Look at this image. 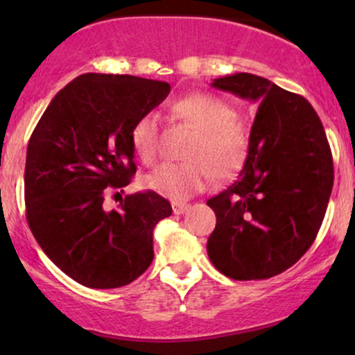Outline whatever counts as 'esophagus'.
Returning <instances> with one entry per match:
<instances>
[{"label":"esophagus","instance_id":"1","mask_svg":"<svg viewBox=\"0 0 355 355\" xmlns=\"http://www.w3.org/2000/svg\"><path fill=\"white\" fill-rule=\"evenodd\" d=\"M172 209H173V214L175 215H182V214H185V211L190 209V203H187V202H173L172 203Z\"/></svg>","mask_w":355,"mask_h":355}]
</instances>
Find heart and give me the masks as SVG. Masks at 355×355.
<instances>
[{"mask_svg":"<svg viewBox=\"0 0 355 355\" xmlns=\"http://www.w3.org/2000/svg\"><path fill=\"white\" fill-rule=\"evenodd\" d=\"M175 118L193 126L198 133L190 152L191 164H164L146 177V187L164 197L182 200L205 190L218 178H229L247 157V137L235 123L237 112L218 96L191 93L172 105ZM133 152L146 165L153 164L160 148L158 118L146 113L130 132Z\"/></svg>","mask_w":355,"mask_h":355,"instance_id":"heart-1","label":"heart"}]
</instances>
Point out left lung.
<instances>
[{
  "instance_id": "1",
  "label": "left lung",
  "mask_w": 355,
  "mask_h": 355,
  "mask_svg": "<svg viewBox=\"0 0 355 355\" xmlns=\"http://www.w3.org/2000/svg\"><path fill=\"white\" fill-rule=\"evenodd\" d=\"M211 87L254 101L257 113L243 170L207 202L217 217L207 252L230 279H268L294 266L319 234L334 185L331 146L304 96L252 73Z\"/></svg>"
}]
</instances>
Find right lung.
Instances as JSON below:
<instances>
[{
	"mask_svg": "<svg viewBox=\"0 0 355 355\" xmlns=\"http://www.w3.org/2000/svg\"><path fill=\"white\" fill-rule=\"evenodd\" d=\"M170 93L165 81L85 73L44 110L24 166L26 220L51 262L89 288H116L153 260V229L172 205L153 190L105 209L137 172L132 126ZM123 191V190H121Z\"/></svg>",
	"mask_w": 355,
	"mask_h": 355,
	"instance_id": "obj_1",
	"label": "right lung"
}]
</instances>
